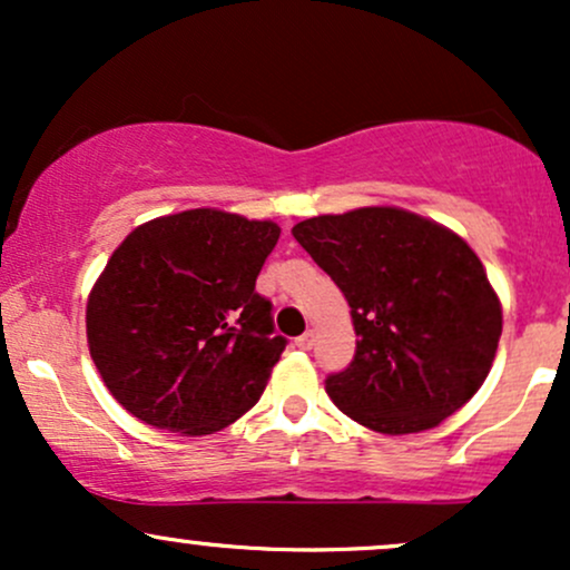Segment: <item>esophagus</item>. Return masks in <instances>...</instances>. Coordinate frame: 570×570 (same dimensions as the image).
I'll return each mask as SVG.
<instances>
[{
    "instance_id": "34e87169",
    "label": "esophagus",
    "mask_w": 570,
    "mask_h": 570,
    "mask_svg": "<svg viewBox=\"0 0 570 570\" xmlns=\"http://www.w3.org/2000/svg\"><path fill=\"white\" fill-rule=\"evenodd\" d=\"M294 345H297L299 351H311L313 348V332H305V335H299L294 340Z\"/></svg>"
}]
</instances>
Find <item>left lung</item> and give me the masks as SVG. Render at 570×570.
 Instances as JSON below:
<instances>
[{"instance_id":"1","label":"left lung","mask_w":570,"mask_h":570,"mask_svg":"<svg viewBox=\"0 0 570 570\" xmlns=\"http://www.w3.org/2000/svg\"><path fill=\"white\" fill-rule=\"evenodd\" d=\"M292 235L348 299L356 353L326 377L345 415L377 434H417L480 391L503 313L461 235L396 206L322 214Z\"/></svg>"}]
</instances>
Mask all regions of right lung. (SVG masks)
<instances>
[{"label": "right lung", "mask_w": 570, "mask_h": 570, "mask_svg": "<svg viewBox=\"0 0 570 570\" xmlns=\"http://www.w3.org/2000/svg\"><path fill=\"white\" fill-rule=\"evenodd\" d=\"M281 227L219 208H187L126 235L85 307L98 375L130 415L203 436L263 396L286 348L254 292Z\"/></svg>", "instance_id": "1"}]
</instances>
